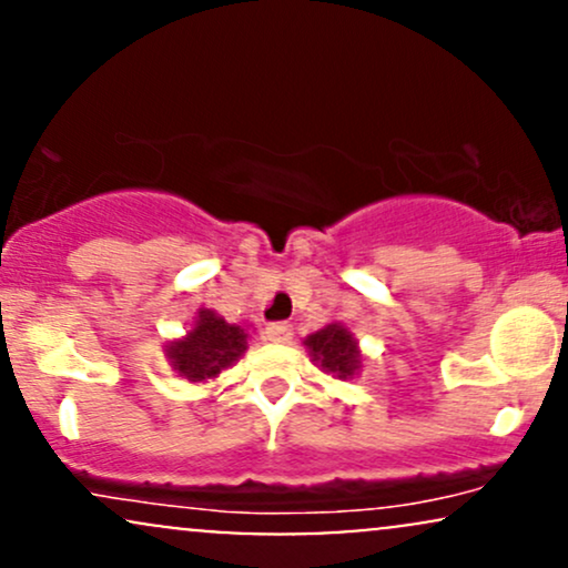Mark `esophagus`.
Masks as SVG:
<instances>
[{
    "label": "esophagus",
    "instance_id": "34e87169",
    "mask_svg": "<svg viewBox=\"0 0 568 568\" xmlns=\"http://www.w3.org/2000/svg\"><path fill=\"white\" fill-rule=\"evenodd\" d=\"M266 338L275 344H288L293 338V325L291 323H272L270 328H266Z\"/></svg>",
    "mask_w": 568,
    "mask_h": 568
}]
</instances>
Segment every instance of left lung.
<instances>
[{
  "mask_svg": "<svg viewBox=\"0 0 568 568\" xmlns=\"http://www.w3.org/2000/svg\"><path fill=\"white\" fill-rule=\"evenodd\" d=\"M306 347L312 352V361H317L325 371L336 374L338 379H347L361 368L357 342L342 325H325L317 334L306 336Z\"/></svg>",
  "mask_w": 568,
  "mask_h": 568,
  "instance_id": "left-lung-1",
  "label": "left lung"
}]
</instances>
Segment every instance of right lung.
Here are the masks:
<instances>
[{
    "label": "right lung",
    "mask_w": 568,
    "mask_h": 568,
    "mask_svg": "<svg viewBox=\"0 0 568 568\" xmlns=\"http://www.w3.org/2000/svg\"><path fill=\"white\" fill-rule=\"evenodd\" d=\"M247 347V334L240 325L226 323L216 312L202 310L200 321L184 342L168 347L171 366L189 382H205L230 368Z\"/></svg>",
    "instance_id": "add662e5"
}]
</instances>
